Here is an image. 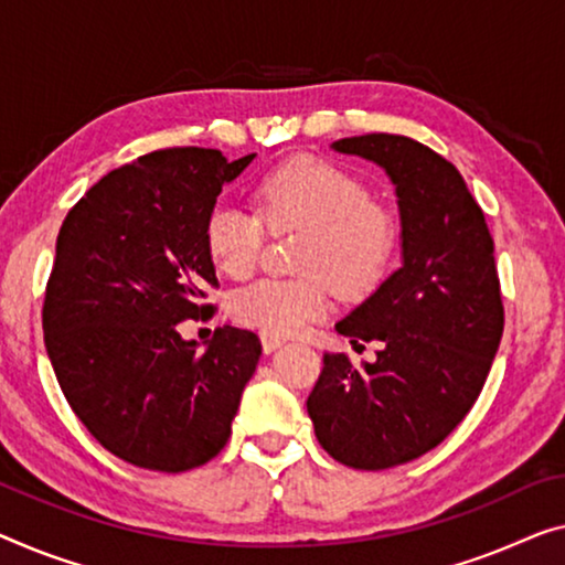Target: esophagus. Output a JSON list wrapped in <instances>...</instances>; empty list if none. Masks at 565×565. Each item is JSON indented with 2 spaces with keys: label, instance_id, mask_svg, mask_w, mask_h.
Returning a JSON list of instances; mask_svg holds the SVG:
<instances>
[{
  "label": "esophagus",
  "instance_id": "esophagus-1",
  "mask_svg": "<svg viewBox=\"0 0 565 565\" xmlns=\"http://www.w3.org/2000/svg\"><path fill=\"white\" fill-rule=\"evenodd\" d=\"M284 342H286V340H284V337H279V334H268V332H260V344H264V352H266V355H268V352L279 350Z\"/></svg>",
  "mask_w": 565,
  "mask_h": 565
}]
</instances>
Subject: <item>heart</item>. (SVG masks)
I'll return each mask as SVG.
<instances>
[{"mask_svg": "<svg viewBox=\"0 0 565 565\" xmlns=\"http://www.w3.org/2000/svg\"><path fill=\"white\" fill-rule=\"evenodd\" d=\"M258 215L231 202L207 213L205 243L217 271L246 279L258 266L266 228L305 233L299 279H258L233 294L238 322L268 334H297L330 309L332 289L348 299L375 291L398 250V221L373 202L363 180L322 159H291L260 180Z\"/></svg>", "mask_w": 565, "mask_h": 565, "instance_id": "b5f03b06", "label": "heart"}]
</instances>
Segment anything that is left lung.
Returning a JSON list of instances; mask_svg holds the SVG:
<instances>
[{"mask_svg": "<svg viewBox=\"0 0 565 565\" xmlns=\"http://www.w3.org/2000/svg\"><path fill=\"white\" fill-rule=\"evenodd\" d=\"M381 164L395 184L403 264L337 332L381 340L375 363L327 352L307 398L317 441L352 469H388L439 446L475 406L498 355L504 307L494 241L465 177L401 134L332 145Z\"/></svg>", "mask_w": 565, "mask_h": 565, "instance_id": "left-lung-1", "label": "left lung"}]
</instances>
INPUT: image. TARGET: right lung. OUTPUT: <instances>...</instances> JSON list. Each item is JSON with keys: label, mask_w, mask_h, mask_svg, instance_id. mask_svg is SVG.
Wrapping results in <instances>:
<instances>
[{"label": "right lung", "mask_w": 565, "mask_h": 565, "mask_svg": "<svg viewBox=\"0 0 565 565\" xmlns=\"http://www.w3.org/2000/svg\"><path fill=\"white\" fill-rule=\"evenodd\" d=\"M256 154L172 147L108 172L65 215L42 332L73 414L134 467L188 471L228 444L260 358L250 330L217 327L205 352L184 319L213 315L205 221Z\"/></svg>", "instance_id": "obj_1"}]
</instances>
